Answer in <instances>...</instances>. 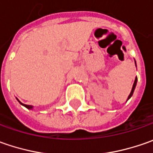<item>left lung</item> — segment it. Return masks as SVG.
Segmentation results:
<instances>
[{"label":"left lung","instance_id":"1","mask_svg":"<svg viewBox=\"0 0 153 153\" xmlns=\"http://www.w3.org/2000/svg\"><path fill=\"white\" fill-rule=\"evenodd\" d=\"M136 83H137V77H135V80H134V84H133V88H132V90H131V93H130V94L128 95V100L129 99V98L131 97L133 95V93L134 91V88H135V86H136Z\"/></svg>","mask_w":153,"mask_h":153}]
</instances>
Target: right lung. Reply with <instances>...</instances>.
<instances>
[{
	"label": "right lung",
	"mask_w": 153,
	"mask_h": 153,
	"mask_svg": "<svg viewBox=\"0 0 153 153\" xmlns=\"http://www.w3.org/2000/svg\"><path fill=\"white\" fill-rule=\"evenodd\" d=\"M19 102L20 103L21 105H23L24 106H25L26 108H28V109H31V108H32V106H31V105H25V104H22V103H21L20 101H19Z\"/></svg>",
	"instance_id": "add662e5"
}]
</instances>
